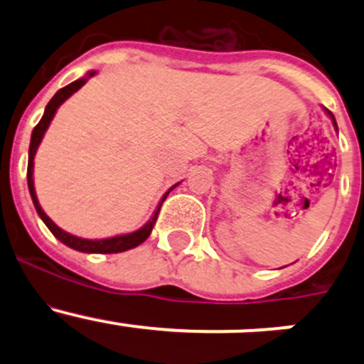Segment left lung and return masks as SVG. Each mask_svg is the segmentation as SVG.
<instances>
[{"label":"left lung","instance_id":"1","mask_svg":"<svg viewBox=\"0 0 364 364\" xmlns=\"http://www.w3.org/2000/svg\"><path fill=\"white\" fill-rule=\"evenodd\" d=\"M326 112H328V114H329V116H331V117H333V114H331V112H329V111H328V109H326ZM333 123H335V127H336V121H335V117H333Z\"/></svg>","mask_w":364,"mask_h":364}]
</instances>
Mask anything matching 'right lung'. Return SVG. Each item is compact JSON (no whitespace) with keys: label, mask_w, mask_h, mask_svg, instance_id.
<instances>
[{"label":"right lung","mask_w":364,"mask_h":364,"mask_svg":"<svg viewBox=\"0 0 364 364\" xmlns=\"http://www.w3.org/2000/svg\"><path fill=\"white\" fill-rule=\"evenodd\" d=\"M95 73H97V72H90L86 77H82V79H77V80H73L72 84H68V86L61 87V90L58 91V93L54 95L53 98H50L49 104H47L46 112H43L42 119H40L38 124L33 128L31 142H29V159H28V188H29V193H31V199H33V204H35L36 213H38L40 218L43 220V223L49 227L50 232H53L54 236H56L58 240L61 241V243L67 245V247H70V248H73V250L84 252V253H119V252L130 250V248L139 247V245L144 243V241L148 240L149 234H151V230H153V227H155L156 218H159L160 208H161V204H164L165 197L168 196V192H171V190L174 188L176 185L172 186V188L168 190L167 193H165L164 199L160 200L159 208H156L155 215L151 216V220H149V222L146 223L144 227H141L139 230H135V232L123 234V236L107 237V240H82V237H77V236H72V234L65 232L63 229H60V227H58L56 223H54L53 220H50L49 216L43 213L42 205L38 204V199H36L35 183H33V160H35V153H36V149H38V144L42 142L43 134H46V130L49 128L50 121H53V117H54V114H56L58 107H60V105L63 104V102L67 100L68 97H72V95L75 93L77 90H80V87L86 84V80L90 79V77H93Z\"/></svg>","instance_id":"add662e5"}]
</instances>
